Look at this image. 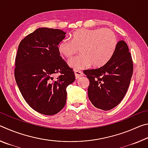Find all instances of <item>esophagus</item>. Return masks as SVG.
Instances as JSON below:
<instances>
[{"label": "esophagus", "instance_id": "34e87169", "mask_svg": "<svg viewBox=\"0 0 148 148\" xmlns=\"http://www.w3.org/2000/svg\"><path fill=\"white\" fill-rule=\"evenodd\" d=\"M74 74H75V77H76V79H78L79 77H80L82 76H84V73L82 71H74Z\"/></svg>", "mask_w": 148, "mask_h": 148}]
</instances>
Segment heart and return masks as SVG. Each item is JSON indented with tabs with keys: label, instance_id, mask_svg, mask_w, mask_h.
I'll list each match as a JSON object with an SVG mask.
<instances>
[{
	"label": "heart",
	"instance_id": "obj_1",
	"mask_svg": "<svg viewBox=\"0 0 148 148\" xmlns=\"http://www.w3.org/2000/svg\"><path fill=\"white\" fill-rule=\"evenodd\" d=\"M117 38L114 31L108 29H82L75 31L69 40L59 43V54L69 59L80 49V56L72 58L68 64L75 71L91 66L99 68L109 61L114 53Z\"/></svg>",
	"mask_w": 148,
	"mask_h": 148
}]
</instances>
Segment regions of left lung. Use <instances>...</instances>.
Returning <instances> with one entry per match:
<instances>
[{
    "label": "left lung",
    "mask_w": 148,
    "mask_h": 148,
    "mask_svg": "<svg viewBox=\"0 0 148 148\" xmlns=\"http://www.w3.org/2000/svg\"><path fill=\"white\" fill-rule=\"evenodd\" d=\"M132 72L133 62L128 46L120 40L104 66L84 72L90 82L88 97L92 105L105 111L117 106L128 90Z\"/></svg>",
    "instance_id": "obj_1"
}]
</instances>
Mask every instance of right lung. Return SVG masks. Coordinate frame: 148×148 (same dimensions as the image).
Segmentation results:
<instances>
[{
    "mask_svg": "<svg viewBox=\"0 0 148 148\" xmlns=\"http://www.w3.org/2000/svg\"><path fill=\"white\" fill-rule=\"evenodd\" d=\"M65 34L59 29H37L21 41L16 57L15 79L22 96L32 109L47 116L63 108L66 87L75 80L57 49Z\"/></svg>",
    "mask_w": 148,
    "mask_h": 148,
    "instance_id": "right-lung-1",
    "label": "right lung"
}]
</instances>
